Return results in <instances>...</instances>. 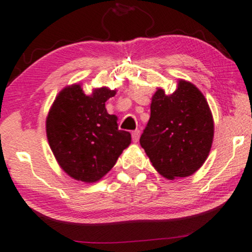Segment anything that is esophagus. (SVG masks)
I'll use <instances>...</instances> for the list:
<instances>
[{
  "label": "esophagus",
  "mask_w": 252,
  "mask_h": 252,
  "mask_svg": "<svg viewBox=\"0 0 252 252\" xmlns=\"http://www.w3.org/2000/svg\"><path fill=\"white\" fill-rule=\"evenodd\" d=\"M139 136H141V131H139V130H135V131H132V139H133V142H138Z\"/></svg>",
  "instance_id": "1"
}]
</instances>
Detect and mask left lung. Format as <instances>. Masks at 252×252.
<instances>
[{
	"label": "left lung",
	"instance_id": "1",
	"mask_svg": "<svg viewBox=\"0 0 252 252\" xmlns=\"http://www.w3.org/2000/svg\"><path fill=\"white\" fill-rule=\"evenodd\" d=\"M139 143L159 174L189 177L202 166L214 138V120L200 89L179 79L174 93L157 88Z\"/></svg>",
	"mask_w": 252,
	"mask_h": 252
}]
</instances>
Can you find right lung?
Listing matches in <instances>:
<instances>
[{
    "instance_id": "1",
    "label": "right lung",
    "mask_w": 252,
    "mask_h": 252,
    "mask_svg": "<svg viewBox=\"0 0 252 252\" xmlns=\"http://www.w3.org/2000/svg\"><path fill=\"white\" fill-rule=\"evenodd\" d=\"M116 89L94 88L85 94L81 84L59 92L46 117L47 141L65 173L92 184L106 176L131 143L128 131L119 130L117 116L107 113L106 101Z\"/></svg>"
}]
</instances>
